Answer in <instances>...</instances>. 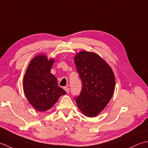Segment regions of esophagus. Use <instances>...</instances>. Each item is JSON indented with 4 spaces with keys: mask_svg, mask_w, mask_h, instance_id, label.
Segmentation results:
<instances>
[{
    "mask_svg": "<svg viewBox=\"0 0 148 148\" xmlns=\"http://www.w3.org/2000/svg\"><path fill=\"white\" fill-rule=\"evenodd\" d=\"M64 89L65 90V91L67 92V93H68L69 92H70V89H69V87H64Z\"/></svg>",
    "mask_w": 148,
    "mask_h": 148,
    "instance_id": "34e87169",
    "label": "esophagus"
}]
</instances>
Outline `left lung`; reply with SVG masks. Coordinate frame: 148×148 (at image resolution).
<instances>
[{"mask_svg": "<svg viewBox=\"0 0 148 148\" xmlns=\"http://www.w3.org/2000/svg\"><path fill=\"white\" fill-rule=\"evenodd\" d=\"M82 82L77 105L84 116L93 117L106 107L115 89V76L108 63L97 53L80 51L74 57Z\"/></svg>", "mask_w": 148, "mask_h": 148, "instance_id": "8db88e82", "label": "left lung"}]
</instances>
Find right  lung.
Wrapping results in <instances>:
<instances>
[{"instance_id":"add662e5","label":"right lung","mask_w":148,"mask_h":148,"mask_svg":"<svg viewBox=\"0 0 148 148\" xmlns=\"http://www.w3.org/2000/svg\"><path fill=\"white\" fill-rule=\"evenodd\" d=\"M54 59L45 54L35 56L28 65L23 80V89L29 103L36 110L50 109L60 96L66 94L58 86L56 77L50 73Z\"/></svg>"}]
</instances>
